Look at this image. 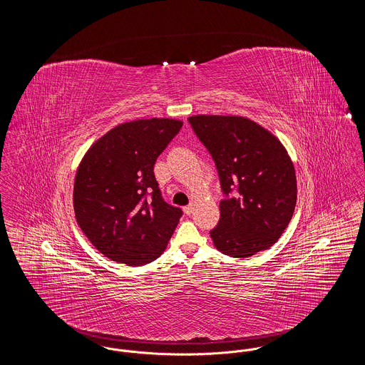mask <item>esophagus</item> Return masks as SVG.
Wrapping results in <instances>:
<instances>
[{"label":"esophagus","mask_w":365,"mask_h":365,"mask_svg":"<svg viewBox=\"0 0 365 365\" xmlns=\"http://www.w3.org/2000/svg\"><path fill=\"white\" fill-rule=\"evenodd\" d=\"M192 209H194V204H189V205H186L183 210H185V213L186 215H191L192 213Z\"/></svg>","instance_id":"34e87169"}]
</instances>
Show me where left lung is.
<instances>
[{"label": "left lung", "mask_w": 365, "mask_h": 365, "mask_svg": "<svg viewBox=\"0 0 365 365\" xmlns=\"http://www.w3.org/2000/svg\"><path fill=\"white\" fill-rule=\"evenodd\" d=\"M189 123L213 158L226 194L220 220L209 232L213 245L238 259L267 250L294 213L297 179L287 150L272 133L242 116L197 115Z\"/></svg>", "instance_id": "1"}]
</instances>
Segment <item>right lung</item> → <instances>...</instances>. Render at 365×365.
<instances>
[{
    "label": "right lung",
    "instance_id": "add662e5",
    "mask_svg": "<svg viewBox=\"0 0 365 365\" xmlns=\"http://www.w3.org/2000/svg\"><path fill=\"white\" fill-rule=\"evenodd\" d=\"M182 125L165 118L122 123L82 158L73 183L75 217L105 257L139 267L165 250L182 209L163 200L153 168Z\"/></svg>",
    "mask_w": 365,
    "mask_h": 365
}]
</instances>
